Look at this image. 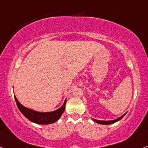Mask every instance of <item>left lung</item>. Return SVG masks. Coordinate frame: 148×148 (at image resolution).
<instances>
[{"mask_svg":"<svg viewBox=\"0 0 148 148\" xmlns=\"http://www.w3.org/2000/svg\"><path fill=\"white\" fill-rule=\"evenodd\" d=\"M125 114H123L122 116H120V117L118 118V119H114V120H112V121H100V120H96V119H93V120L96 123H98V124H114V123L116 122V121H119L120 119H122V118L125 116Z\"/></svg>","mask_w":148,"mask_h":148,"instance_id":"1","label":"left lung"}]
</instances>
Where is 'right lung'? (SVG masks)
I'll use <instances>...</instances> for the list:
<instances>
[{
    "label": "right lung",
    "mask_w": 148,
    "mask_h": 148,
    "mask_svg": "<svg viewBox=\"0 0 148 148\" xmlns=\"http://www.w3.org/2000/svg\"><path fill=\"white\" fill-rule=\"evenodd\" d=\"M14 99H15L17 108L19 111L23 114L24 116L32 122L38 124H50L56 122L60 119L65 109L66 100L62 106L56 111L50 112H39L34 111V110L24 107L19 103L15 96H14Z\"/></svg>",
    "instance_id": "right-lung-1"
}]
</instances>
